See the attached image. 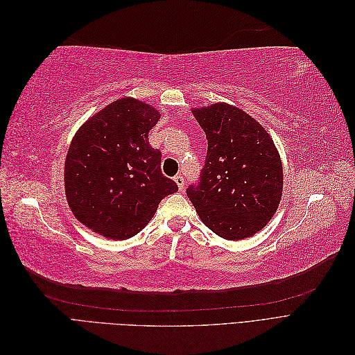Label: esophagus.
I'll list each match as a JSON object with an SVG mask.
<instances>
[{"label":"esophagus","instance_id":"1","mask_svg":"<svg viewBox=\"0 0 355 355\" xmlns=\"http://www.w3.org/2000/svg\"><path fill=\"white\" fill-rule=\"evenodd\" d=\"M175 182H176V185L179 187V189H184V187H185V179H184V176H182V175L175 176Z\"/></svg>","mask_w":355,"mask_h":355}]
</instances>
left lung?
<instances>
[{"label":"left lung","mask_w":355,"mask_h":355,"mask_svg":"<svg viewBox=\"0 0 355 355\" xmlns=\"http://www.w3.org/2000/svg\"><path fill=\"white\" fill-rule=\"evenodd\" d=\"M207 137L198 187L187 189L200 219L225 240L249 239L266 227L283 194V163L259 121L225 102L192 108Z\"/></svg>","instance_id":"1"}]
</instances>
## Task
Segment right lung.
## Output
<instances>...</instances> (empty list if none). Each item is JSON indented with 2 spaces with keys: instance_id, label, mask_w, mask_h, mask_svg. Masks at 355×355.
Wrapping results in <instances>:
<instances>
[{
  "instance_id": "1",
  "label": "right lung",
  "mask_w": 355,
  "mask_h": 355,
  "mask_svg": "<svg viewBox=\"0 0 355 355\" xmlns=\"http://www.w3.org/2000/svg\"><path fill=\"white\" fill-rule=\"evenodd\" d=\"M153 105L120 98L73 135L65 158V196L77 220L111 240L130 239L178 191L161 173V153L148 133L159 120Z\"/></svg>"
}]
</instances>
